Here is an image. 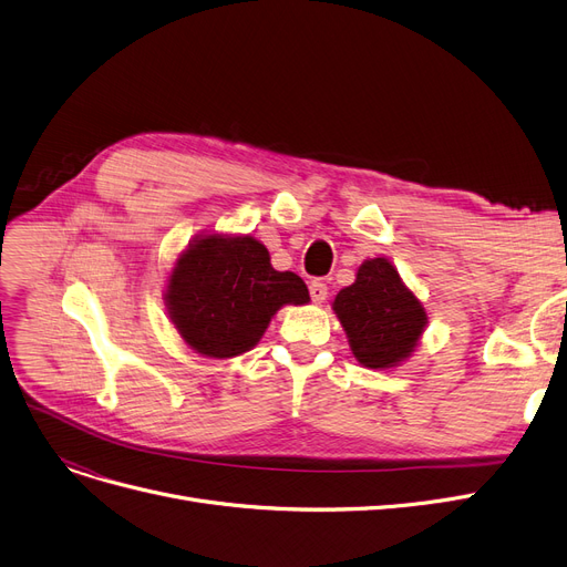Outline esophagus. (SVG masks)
<instances>
[{"instance_id": "obj_1", "label": "esophagus", "mask_w": 567, "mask_h": 567, "mask_svg": "<svg viewBox=\"0 0 567 567\" xmlns=\"http://www.w3.org/2000/svg\"><path fill=\"white\" fill-rule=\"evenodd\" d=\"M309 296H311L313 302H323L328 298V286L323 281H319V279H313L309 284Z\"/></svg>"}]
</instances>
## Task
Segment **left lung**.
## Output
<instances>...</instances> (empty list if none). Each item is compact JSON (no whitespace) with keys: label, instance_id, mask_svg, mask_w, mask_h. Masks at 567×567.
<instances>
[{"label":"left lung","instance_id":"8db88e82","mask_svg":"<svg viewBox=\"0 0 567 567\" xmlns=\"http://www.w3.org/2000/svg\"><path fill=\"white\" fill-rule=\"evenodd\" d=\"M360 365L389 370L410 358L427 323L423 305L386 258L358 267L355 281L332 302Z\"/></svg>","mask_w":567,"mask_h":567}]
</instances>
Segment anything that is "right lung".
Here are the masks:
<instances>
[{
    "mask_svg": "<svg viewBox=\"0 0 567 567\" xmlns=\"http://www.w3.org/2000/svg\"><path fill=\"white\" fill-rule=\"evenodd\" d=\"M167 309L184 342L209 358L254 349L284 305L309 302L305 281L277 271L254 237H197L176 260Z\"/></svg>",
    "mask_w": 567,
    "mask_h": 567,
    "instance_id": "add662e5",
    "label": "right lung"
}]
</instances>
